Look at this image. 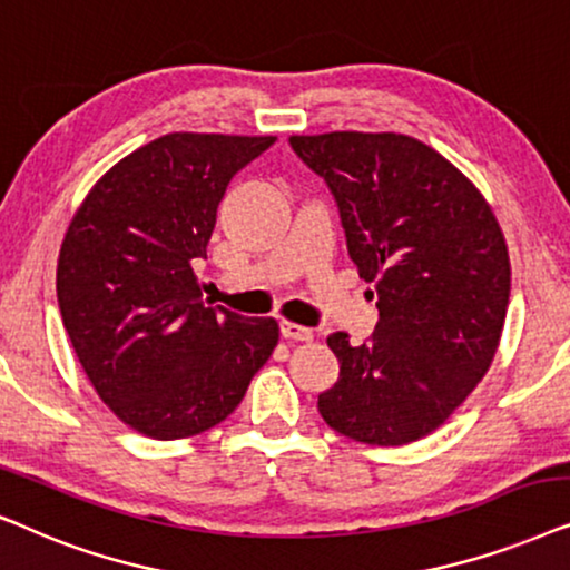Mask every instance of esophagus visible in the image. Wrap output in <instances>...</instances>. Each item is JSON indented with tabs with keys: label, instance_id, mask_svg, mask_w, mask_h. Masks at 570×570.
Here are the masks:
<instances>
[{
	"label": "esophagus",
	"instance_id": "34e87169",
	"mask_svg": "<svg viewBox=\"0 0 570 570\" xmlns=\"http://www.w3.org/2000/svg\"><path fill=\"white\" fill-rule=\"evenodd\" d=\"M278 328H281V336H284L286 341H309V338H313V331L305 328V325H299V323L281 321Z\"/></svg>",
	"mask_w": 570,
	"mask_h": 570
}]
</instances>
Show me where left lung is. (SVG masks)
<instances>
[{
  "label": "left lung",
  "instance_id": "8db88e82",
  "mask_svg": "<svg viewBox=\"0 0 570 570\" xmlns=\"http://www.w3.org/2000/svg\"><path fill=\"white\" fill-rule=\"evenodd\" d=\"M289 142L328 181L348 257L375 284L381 313L362 344L344 331L328 336L338 377L317 412L360 443H414L464 404L495 360L511 297L503 232L474 181L409 135L344 130Z\"/></svg>",
  "mask_w": 570,
  "mask_h": 570
}]
</instances>
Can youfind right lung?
<instances>
[{
  "label": "right lung",
  "mask_w": 570,
  "mask_h": 570,
  "mask_svg": "<svg viewBox=\"0 0 570 570\" xmlns=\"http://www.w3.org/2000/svg\"><path fill=\"white\" fill-rule=\"evenodd\" d=\"M273 135L171 132L114 164L67 226L57 299L90 385L156 440L224 422L278 344L273 317L208 307L206 257L232 179Z\"/></svg>",
  "instance_id": "add662e5"
}]
</instances>
